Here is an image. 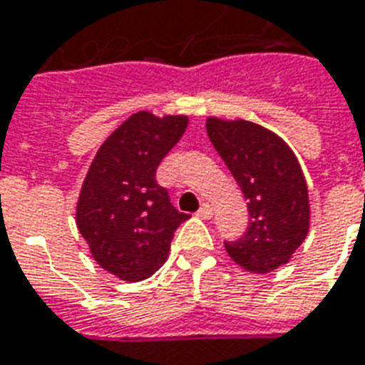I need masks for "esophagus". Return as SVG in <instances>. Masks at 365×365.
I'll list each match as a JSON object with an SVG mask.
<instances>
[{"mask_svg":"<svg viewBox=\"0 0 365 365\" xmlns=\"http://www.w3.org/2000/svg\"><path fill=\"white\" fill-rule=\"evenodd\" d=\"M197 217H201V219H211L213 217V207L209 205V203L201 205V209L197 211Z\"/></svg>","mask_w":365,"mask_h":365,"instance_id":"obj_1","label":"esophagus"}]
</instances>
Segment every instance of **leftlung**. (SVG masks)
Wrapping results in <instances>:
<instances>
[{
  "label": "left lung",
  "mask_w": 365,
  "mask_h": 365,
  "mask_svg": "<svg viewBox=\"0 0 365 365\" xmlns=\"http://www.w3.org/2000/svg\"><path fill=\"white\" fill-rule=\"evenodd\" d=\"M207 135L248 201L242 238L225 242L238 266L269 274L287 264L309 232V191L295 154L279 136L250 120L207 119Z\"/></svg>",
  "instance_id": "8db88e82"
}]
</instances>
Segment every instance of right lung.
Masks as SVG:
<instances>
[{
    "mask_svg": "<svg viewBox=\"0 0 365 365\" xmlns=\"http://www.w3.org/2000/svg\"><path fill=\"white\" fill-rule=\"evenodd\" d=\"M187 128L185 115H130L107 136L83 180L76 225L93 260L123 282H143L166 262L180 213L156 168Z\"/></svg>",
    "mask_w": 365,
    "mask_h": 365,
    "instance_id": "1",
    "label": "right lung"
}]
</instances>
